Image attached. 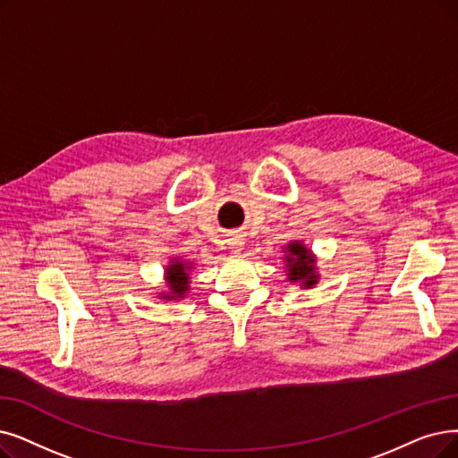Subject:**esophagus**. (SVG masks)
<instances>
[{
	"label": "esophagus",
	"instance_id": "1",
	"mask_svg": "<svg viewBox=\"0 0 458 458\" xmlns=\"http://www.w3.org/2000/svg\"><path fill=\"white\" fill-rule=\"evenodd\" d=\"M229 244H231V248H233L234 251H241L242 246H244V236H242V234H233Z\"/></svg>",
	"mask_w": 458,
	"mask_h": 458
}]
</instances>
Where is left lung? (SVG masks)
I'll use <instances>...</instances> for the list:
<instances>
[{
	"label": "left lung",
	"instance_id": "obj_1",
	"mask_svg": "<svg viewBox=\"0 0 458 458\" xmlns=\"http://www.w3.org/2000/svg\"><path fill=\"white\" fill-rule=\"evenodd\" d=\"M285 276L291 284H299L302 289H312L319 282L316 255L302 241H291L284 246Z\"/></svg>",
	"mask_w": 458,
	"mask_h": 458
}]
</instances>
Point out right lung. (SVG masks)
I'll return each mask as SVG.
<instances>
[{
  "label": "right lung",
  "mask_w": 458,
  "mask_h": 458,
  "mask_svg": "<svg viewBox=\"0 0 458 458\" xmlns=\"http://www.w3.org/2000/svg\"><path fill=\"white\" fill-rule=\"evenodd\" d=\"M195 268L193 261L182 259V258H171L169 265L165 267V285L167 291L156 293L157 299L163 301H182L190 293V280H191V270Z\"/></svg>",
  "instance_id": "add662e5"
}]
</instances>
